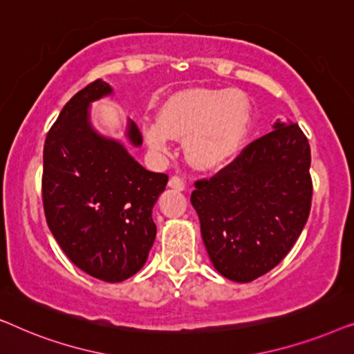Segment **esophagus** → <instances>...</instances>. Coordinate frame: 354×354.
Instances as JSON below:
<instances>
[{
  "mask_svg": "<svg viewBox=\"0 0 354 354\" xmlns=\"http://www.w3.org/2000/svg\"><path fill=\"white\" fill-rule=\"evenodd\" d=\"M169 187L176 188V190H183L185 188V180L180 176H171V178H169Z\"/></svg>",
  "mask_w": 354,
  "mask_h": 354,
  "instance_id": "1",
  "label": "esophagus"
}]
</instances>
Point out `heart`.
Returning a JSON list of instances; mask_svg holds the SVG:
<instances>
[{"label":"heart","mask_w":354,"mask_h":354,"mask_svg":"<svg viewBox=\"0 0 354 354\" xmlns=\"http://www.w3.org/2000/svg\"><path fill=\"white\" fill-rule=\"evenodd\" d=\"M250 120V103L240 91L196 90L169 101L159 119L143 124V133L156 151H167L171 137L185 138L188 159L211 169L239 149Z\"/></svg>","instance_id":"b5f03b06"}]
</instances>
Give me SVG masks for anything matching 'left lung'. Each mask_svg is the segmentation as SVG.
I'll return each instance as SVG.
<instances>
[{"mask_svg": "<svg viewBox=\"0 0 354 354\" xmlns=\"http://www.w3.org/2000/svg\"><path fill=\"white\" fill-rule=\"evenodd\" d=\"M311 148L298 124L274 125L214 176L195 182L192 205L214 268L251 282L282 261L306 224Z\"/></svg>", "mask_w": 354, "mask_h": 354, "instance_id": "left-lung-1", "label": "left lung"}]
</instances>
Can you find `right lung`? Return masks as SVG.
I'll return each instance as SVG.
<instances>
[{
  "label": "right lung",
  "mask_w": 354,
  "mask_h": 354,
  "mask_svg": "<svg viewBox=\"0 0 354 354\" xmlns=\"http://www.w3.org/2000/svg\"><path fill=\"white\" fill-rule=\"evenodd\" d=\"M111 86L91 82L72 96L46 133L41 198L53 236L77 268L104 282H122L143 268L156 225L151 211L167 174L143 169L125 148L96 135L88 104ZM129 138L143 142L130 124Z\"/></svg>",
  "instance_id": "add662e5"
}]
</instances>
